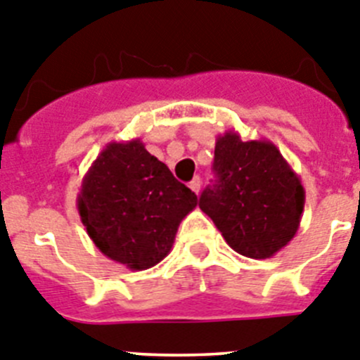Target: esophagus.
<instances>
[{
    "mask_svg": "<svg viewBox=\"0 0 360 360\" xmlns=\"http://www.w3.org/2000/svg\"><path fill=\"white\" fill-rule=\"evenodd\" d=\"M189 187H191V189H193V191H195L196 195H198V193H200V187H202V180H200V176L193 178V180H191V182H189Z\"/></svg>",
    "mask_w": 360,
    "mask_h": 360,
    "instance_id": "obj_1",
    "label": "esophagus"
}]
</instances>
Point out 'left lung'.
I'll list each match as a JSON object with an SVG mask.
<instances>
[{
  "instance_id": "obj_1",
  "label": "left lung",
  "mask_w": 360,
  "mask_h": 360,
  "mask_svg": "<svg viewBox=\"0 0 360 360\" xmlns=\"http://www.w3.org/2000/svg\"><path fill=\"white\" fill-rule=\"evenodd\" d=\"M216 184L200 196V209L238 254L266 259L295 236L304 209L301 178L270 141L218 135Z\"/></svg>"
}]
</instances>
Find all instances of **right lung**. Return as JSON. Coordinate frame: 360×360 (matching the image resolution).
<instances>
[{"instance_id": "add662e5", "label": "right lung", "mask_w": 360, "mask_h": 360, "mask_svg": "<svg viewBox=\"0 0 360 360\" xmlns=\"http://www.w3.org/2000/svg\"><path fill=\"white\" fill-rule=\"evenodd\" d=\"M196 205L195 193L141 139L110 142L84 174L77 195L79 216L95 247L131 270L160 263L180 221Z\"/></svg>"}]
</instances>
